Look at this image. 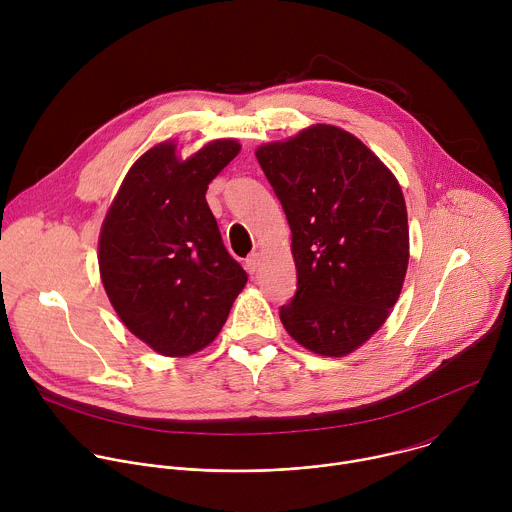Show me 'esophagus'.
Returning a JSON list of instances; mask_svg holds the SVG:
<instances>
[{
  "label": "esophagus",
  "instance_id": "1",
  "mask_svg": "<svg viewBox=\"0 0 512 512\" xmlns=\"http://www.w3.org/2000/svg\"><path fill=\"white\" fill-rule=\"evenodd\" d=\"M257 267H259V253H251V255L245 259V269H247L249 273H255Z\"/></svg>",
  "mask_w": 512,
  "mask_h": 512
}]
</instances>
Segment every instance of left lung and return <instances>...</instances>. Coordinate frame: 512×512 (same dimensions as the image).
I'll return each mask as SVG.
<instances>
[{"label": "left lung", "instance_id": "8db88e82", "mask_svg": "<svg viewBox=\"0 0 512 512\" xmlns=\"http://www.w3.org/2000/svg\"><path fill=\"white\" fill-rule=\"evenodd\" d=\"M291 229L298 289L279 318L320 356H344L389 318L407 263L401 186L352 133L312 125L255 152Z\"/></svg>", "mask_w": 512, "mask_h": 512}]
</instances>
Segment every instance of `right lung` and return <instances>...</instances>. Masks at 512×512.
Masks as SVG:
<instances>
[{"label":"right lung","instance_id":"add662e5","mask_svg":"<svg viewBox=\"0 0 512 512\" xmlns=\"http://www.w3.org/2000/svg\"><path fill=\"white\" fill-rule=\"evenodd\" d=\"M239 152L235 139H216L180 160L164 141L131 166L105 216L107 296L129 332L164 356L210 344L247 283L206 202L208 184Z\"/></svg>","mask_w":512,"mask_h":512}]
</instances>
